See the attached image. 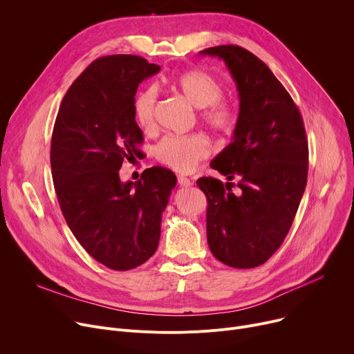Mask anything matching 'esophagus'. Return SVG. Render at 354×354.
<instances>
[{"label":"esophagus","mask_w":354,"mask_h":354,"mask_svg":"<svg viewBox=\"0 0 354 354\" xmlns=\"http://www.w3.org/2000/svg\"><path fill=\"white\" fill-rule=\"evenodd\" d=\"M178 183H179L182 187H189V186H192L191 179H187V178L182 176V175H179V176H178Z\"/></svg>","instance_id":"esophagus-1"}]
</instances>
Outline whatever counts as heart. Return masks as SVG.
Returning a JSON list of instances; mask_svg holds the SVG:
<instances>
[{
	"label": "heart",
	"mask_w": 354,
	"mask_h": 354,
	"mask_svg": "<svg viewBox=\"0 0 354 354\" xmlns=\"http://www.w3.org/2000/svg\"><path fill=\"white\" fill-rule=\"evenodd\" d=\"M172 86L182 93L195 108L203 109V121L216 132L229 133L236 125V112L223 102V85L205 71L192 69L178 75ZM158 92L148 88L139 92L133 101V116L136 124L147 132L156 125ZM156 158L163 165L179 174H192L201 160L210 155V144L203 135H168L156 147Z\"/></svg>",
	"instance_id": "obj_1"
}]
</instances>
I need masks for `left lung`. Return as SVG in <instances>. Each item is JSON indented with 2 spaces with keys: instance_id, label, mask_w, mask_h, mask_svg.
Segmentation results:
<instances>
[{
  "instance_id": "8db88e82",
  "label": "left lung",
  "mask_w": 354,
  "mask_h": 354,
  "mask_svg": "<svg viewBox=\"0 0 354 354\" xmlns=\"http://www.w3.org/2000/svg\"><path fill=\"white\" fill-rule=\"evenodd\" d=\"M199 55L222 59L239 93L232 142L210 162L229 182L196 180L207 199V245L230 268H256L285 241L308 182L301 115L269 66L242 46H212ZM234 177L238 194L231 192Z\"/></svg>"
}]
</instances>
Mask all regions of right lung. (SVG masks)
<instances>
[{
    "label": "right lung",
    "mask_w": 354,
    "mask_h": 354,
    "mask_svg": "<svg viewBox=\"0 0 354 354\" xmlns=\"http://www.w3.org/2000/svg\"><path fill=\"white\" fill-rule=\"evenodd\" d=\"M160 66L136 55L93 61L66 91L51 140V168L62 215L81 246L112 270H131L155 253L176 186L172 171L145 169L122 182L125 160L142 153L133 116L139 84Z\"/></svg>",
    "instance_id": "right-lung-1"
}]
</instances>
